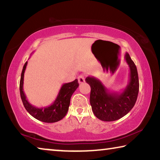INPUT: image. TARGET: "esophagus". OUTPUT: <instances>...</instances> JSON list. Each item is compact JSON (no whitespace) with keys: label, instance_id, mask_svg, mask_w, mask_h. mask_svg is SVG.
I'll list each match as a JSON object with an SVG mask.
<instances>
[{"label":"esophagus","instance_id":"34e87169","mask_svg":"<svg viewBox=\"0 0 160 160\" xmlns=\"http://www.w3.org/2000/svg\"><path fill=\"white\" fill-rule=\"evenodd\" d=\"M78 82L79 83H83L85 81V78L84 77V75H80L78 76Z\"/></svg>","mask_w":160,"mask_h":160}]
</instances>
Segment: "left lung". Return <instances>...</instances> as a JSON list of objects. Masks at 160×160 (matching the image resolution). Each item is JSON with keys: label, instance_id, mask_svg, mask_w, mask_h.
Wrapping results in <instances>:
<instances>
[{"label": "left lung", "instance_id": "8db88e82", "mask_svg": "<svg viewBox=\"0 0 160 160\" xmlns=\"http://www.w3.org/2000/svg\"><path fill=\"white\" fill-rule=\"evenodd\" d=\"M125 60L130 68L129 82L122 92H109L99 79L87 77L85 81L91 88L90 102L97 118L104 121H113L126 115L136 102L139 92L137 68L126 53Z\"/></svg>", "mask_w": 160, "mask_h": 160}]
</instances>
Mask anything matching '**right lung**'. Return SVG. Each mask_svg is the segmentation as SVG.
Instances as JSON below:
<instances>
[{
    "label": "right lung",
    "mask_w": 160,
    "mask_h": 160,
    "mask_svg": "<svg viewBox=\"0 0 160 160\" xmlns=\"http://www.w3.org/2000/svg\"><path fill=\"white\" fill-rule=\"evenodd\" d=\"M27 65H28V61L23 66L20 82V97L24 107L29 114L37 120L42 121V122L54 123L61 120L66 115L68 111L70 97L79 86L78 80L75 79L71 82L63 84L60 91H59L56 100L50 106L38 108L32 105L28 101L23 91L24 74H25Z\"/></svg>",
    "instance_id": "obj_1"
}]
</instances>
